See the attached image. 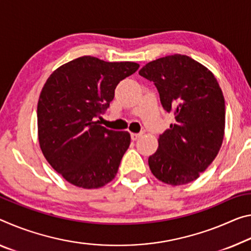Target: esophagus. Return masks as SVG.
I'll return each instance as SVG.
<instances>
[{"instance_id": "1", "label": "esophagus", "mask_w": 251, "mask_h": 251, "mask_svg": "<svg viewBox=\"0 0 251 251\" xmlns=\"http://www.w3.org/2000/svg\"><path fill=\"white\" fill-rule=\"evenodd\" d=\"M141 136H142L141 133H140V134H136V133H132V134H130V137H132L133 141H137L138 138H140Z\"/></svg>"}]
</instances>
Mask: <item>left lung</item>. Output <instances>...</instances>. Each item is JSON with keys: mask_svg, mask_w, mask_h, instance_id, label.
Instances as JSON below:
<instances>
[{"mask_svg": "<svg viewBox=\"0 0 251 251\" xmlns=\"http://www.w3.org/2000/svg\"><path fill=\"white\" fill-rule=\"evenodd\" d=\"M138 74L154 82L163 108L176 119L160 135L158 149L149 157L153 176L170 185L197 180L224 141L225 98L216 77L183 54L151 61Z\"/></svg>", "mask_w": 251, "mask_h": 251, "instance_id": "obj_1", "label": "left lung"}]
</instances>
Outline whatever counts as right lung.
I'll return each mask as SVG.
<instances>
[{
	"instance_id": "1",
	"label": "right lung",
	"mask_w": 251,
	"mask_h": 251,
	"mask_svg": "<svg viewBox=\"0 0 251 251\" xmlns=\"http://www.w3.org/2000/svg\"><path fill=\"white\" fill-rule=\"evenodd\" d=\"M140 68L83 55L48 78L38 101V136L49 164L71 184L98 189L117 174L130 144L128 132L96 121L108 108L118 82Z\"/></svg>"
}]
</instances>
